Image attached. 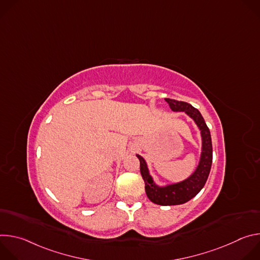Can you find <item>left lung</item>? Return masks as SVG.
Returning <instances> with one entry per match:
<instances>
[{"instance_id":"obj_1","label":"left lung","mask_w":260,"mask_h":260,"mask_svg":"<svg viewBox=\"0 0 260 260\" xmlns=\"http://www.w3.org/2000/svg\"><path fill=\"white\" fill-rule=\"evenodd\" d=\"M174 112H185L198 125L202 136V152L199 166L196 171L181 182L172 183L159 186L150 175L146 160L139 154L137 157L140 160V171L145 182L146 194L152 203L160 206H175L187 203L193 199L205 186L209 177L212 159L213 148L210 129L207 126L200 111L186 102H181L171 99H165Z\"/></svg>"}]
</instances>
